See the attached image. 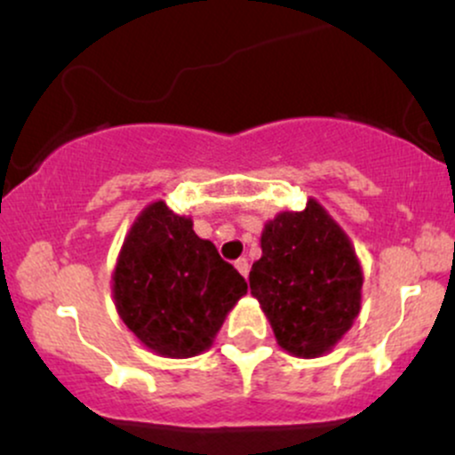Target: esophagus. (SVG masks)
<instances>
[{"label": "esophagus", "mask_w": 455, "mask_h": 455, "mask_svg": "<svg viewBox=\"0 0 455 455\" xmlns=\"http://www.w3.org/2000/svg\"><path fill=\"white\" fill-rule=\"evenodd\" d=\"M235 267H237L239 274L243 275V278H248V271H250V265H248V259H237L235 260Z\"/></svg>", "instance_id": "1"}]
</instances>
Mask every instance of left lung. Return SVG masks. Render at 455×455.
Listing matches in <instances>:
<instances>
[{"label": "left lung", "instance_id": "1", "mask_svg": "<svg viewBox=\"0 0 455 455\" xmlns=\"http://www.w3.org/2000/svg\"><path fill=\"white\" fill-rule=\"evenodd\" d=\"M260 248L250 291L275 340L297 357L327 353L353 325L362 301V267L348 237L310 198L304 212L265 224Z\"/></svg>", "mask_w": 455, "mask_h": 455}]
</instances>
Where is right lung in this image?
Instances as JSON below:
<instances>
[{
    "mask_svg": "<svg viewBox=\"0 0 455 455\" xmlns=\"http://www.w3.org/2000/svg\"><path fill=\"white\" fill-rule=\"evenodd\" d=\"M245 291L243 275L216 245L162 201L130 228L113 275L115 304L130 331L151 351L177 359L210 348Z\"/></svg>",
    "mask_w": 455,
    "mask_h": 455,
    "instance_id": "add662e5",
    "label": "right lung"
}]
</instances>
